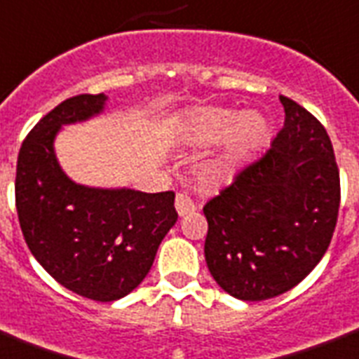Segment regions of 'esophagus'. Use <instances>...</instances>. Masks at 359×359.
Here are the masks:
<instances>
[{"label":"esophagus","mask_w":359,"mask_h":359,"mask_svg":"<svg viewBox=\"0 0 359 359\" xmlns=\"http://www.w3.org/2000/svg\"><path fill=\"white\" fill-rule=\"evenodd\" d=\"M175 209H177V212L180 216H186L196 210V203H194V199L188 194L180 191V194H177V198H175Z\"/></svg>","instance_id":"obj_1"}]
</instances>
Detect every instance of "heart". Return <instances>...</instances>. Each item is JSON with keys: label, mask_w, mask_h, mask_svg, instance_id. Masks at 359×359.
Instances as JSON below:
<instances>
[{"label": "heart", "mask_w": 359, "mask_h": 359, "mask_svg": "<svg viewBox=\"0 0 359 359\" xmlns=\"http://www.w3.org/2000/svg\"><path fill=\"white\" fill-rule=\"evenodd\" d=\"M269 135L267 120L258 113H241L228 107H199L182 122L180 137L188 147H210L220 143L215 168L218 173H233Z\"/></svg>", "instance_id": "obj_1"}]
</instances>
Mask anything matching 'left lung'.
Returning <instances> with one entry per match:
<instances>
[{"mask_svg": "<svg viewBox=\"0 0 359 359\" xmlns=\"http://www.w3.org/2000/svg\"><path fill=\"white\" fill-rule=\"evenodd\" d=\"M280 103L286 116L271 149L203 207L207 267L243 301L271 299L299 284L337 224L341 184L327 131L290 97Z\"/></svg>", "mask_w": 359, "mask_h": 359, "instance_id": "obj_1", "label": "left lung"}]
</instances>
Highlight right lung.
Listing matches in <instances>:
<instances>
[{"mask_svg":"<svg viewBox=\"0 0 359 359\" xmlns=\"http://www.w3.org/2000/svg\"><path fill=\"white\" fill-rule=\"evenodd\" d=\"M105 94L62 101L35 124L16 161V210L27 248L54 280L94 301H116L149 275L177 222L173 191L94 188L64 173L54 150L62 126L105 109Z\"/></svg>","mask_w":359,"mask_h":359,"instance_id":"right-lung-1","label":"right lung"}]
</instances>
